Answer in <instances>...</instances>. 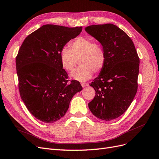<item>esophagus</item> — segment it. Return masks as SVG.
<instances>
[{"label": "esophagus", "instance_id": "obj_1", "mask_svg": "<svg viewBox=\"0 0 159 159\" xmlns=\"http://www.w3.org/2000/svg\"><path fill=\"white\" fill-rule=\"evenodd\" d=\"M81 86H82L83 88H84V87H86V86H88L89 84H88V83H84V82H82V83H81Z\"/></svg>", "mask_w": 159, "mask_h": 159}]
</instances>
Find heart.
<instances>
[{
	"label": "heart",
	"mask_w": 159,
	"mask_h": 159,
	"mask_svg": "<svg viewBox=\"0 0 159 159\" xmlns=\"http://www.w3.org/2000/svg\"><path fill=\"white\" fill-rule=\"evenodd\" d=\"M69 48H62L60 51L61 65L66 71H72L78 63V69L72 72L71 77L78 81L91 78L93 72L99 73L106 63V53L103 46L92 42L89 38L79 36L70 42Z\"/></svg>",
	"instance_id": "b5f03b06"
}]
</instances>
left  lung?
I'll list each match as a JSON object with an SVG mask.
<instances>
[{
    "mask_svg": "<svg viewBox=\"0 0 159 159\" xmlns=\"http://www.w3.org/2000/svg\"><path fill=\"white\" fill-rule=\"evenodd\" d=\"M85 30L106 53L104 68L90 84L95 95L88 106L95 117L111 121L126 111L137 93L139 57L131 38L117 26L91 25Z\"/></svg>",
    "mask_w": 159,
    "mask_h": 159,
    "instance_id": "left-lung-1",
    "label": "left lung"
}]
</instances>
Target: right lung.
Instances as JSON below:
<instances>
[{
    "instance_id": "1",
    "label": "right lung",
    "mask_w": 159,
    "mask_h": 159,
    "mask_svg": "<svg viewBox=\"0 0 159 159\" xmlns=\"http://www.w3.org/2000/svg\"><path fill=\"white\" fill-rule=\"evenodd\" d=\"M82 26L46 25L28 35L16 57L18 89L30 113L51 123L66 115L73 96L82 89L78 81L68 80L60 62V51L78 36Z\"/></svg>"
}]
</instances>
